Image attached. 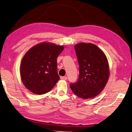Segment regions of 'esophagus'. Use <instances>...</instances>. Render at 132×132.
<instances>
[{"mask_svg":"<svg viewBox=\"0 0 132 132\" xmlns=\"http://www.w3.org/2000/svg\"><path fill=\"white\" fill-rule=\"evenodd\" d=\"M61 79H63V80H67V77L64 76V77H61Z\"/></svg>","mask_w":132,"mask_h":132,"instance_id":"esophagus-1","label":"esophagus"}]
</instances>
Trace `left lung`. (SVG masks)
I'll return each instance as SVG.
<instances>
[{"label":"left lung","mask_w":132,"mask_h":132,"mask_svg":"<svg viewBox=\"0 0 132 132\" xmlns=\"http://www.w3.org/2000/svg\"><path fill=\"white\" fill-rule=\"evenodd\" d=\"M79 67L78 79L70 88L78 97L92 98L103 89L109 76V65L103 52L91 43L75 46Z\"/></svg>","instance_id":"obj_1"}]
</instances>
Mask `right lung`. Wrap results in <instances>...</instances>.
Listing matches in <instances>:
<instances>
[{
	"label": "right lung",
	"mask_w": 132,
	"mask_h": 132,
	"mask_svg": "<svg viewBox=\"0 0 132 132\" xmlns=\"http://www.w3.org/2000/svg\"><path fill=\"white\" fill-rule=\"evenodd\" d=\"M63 50V46L43 43L27 52L21 60L20 76L28 89L42 95L54 87L60 79L57 58Z\"/></svg>",
	"instance_id": "add662e5"
}]
</instances>
